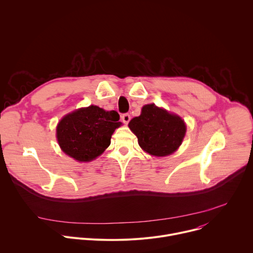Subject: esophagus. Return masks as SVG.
<instances>
[{"instance_id":"34e87169","label":"esophagus","mask_w":253,"mask_h":253,"mask_svg":"<svg viewBox=\"0 0 253 253\" xmlns=\"http://www.w3.org/2000/svg\"><path fill=\"white\" fill-rule=\"evenodd\" d=\"M121 120H122V122H123L124 124H128V123H129V121L131 120V116H130V114H128V113L123 114V115L121 116Z\"/></svg>"}]
</instances>
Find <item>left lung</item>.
Segmentation results:
<instances>
[{"label": "left lung", "instance_id": "obj_1", "mask_svg": "<svg viewBox=\"0 0 253 253\" xmlns=\"http://www.w3.org/2000/svg\"><path fill=\"white\" fill-rule=\"evenodd\" d=\"M128 126L137 136L140 147L155 156H167L176 151L186 132L181 118L154 104L144 106L141 115L133 118Z\"/></svg>", "mask_w": 253, "mask_h": 253}]
</instances>
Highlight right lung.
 Wrapping results in <instances>:
<instances>
[{
	"mask_svg": "<svg viewBox=\"0 0 253 253\" xmlns=\"http://www.w3.org/2000/svg\"><path fill=\"white\" fill-rule=\"evenodd\" d=\"M116 111L98 106L81 108L66 115L58 124L57 139L61 149L79 162H88L110 145L111 136L121 125Z\"/></svg>",
	"mask_w": 253,
	"mask_h": 253,
	"instance_id": "add662e5",
	"label": "right lung"
}]
</instances>
